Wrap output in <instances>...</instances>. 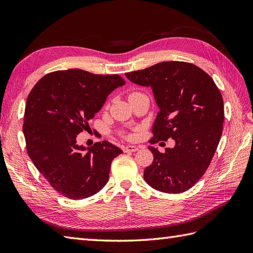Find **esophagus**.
Returning <instances> with one entry per match:
<instances>
[{"label": "esophagus", "instance_id": "esophagus-1", "mask_svg": "<svg viewBox=\"0 0 253 253\" xmlns=\"http://www.w3.org/2000/svg\"><path fill=\"white\" fill-rule=\"evenodd\" d=\"M124 152H135L138 150V147L136 146H126L124 147Z\"/></svg>", "mask_w": 253, "mask_h": 253}]
</instances>
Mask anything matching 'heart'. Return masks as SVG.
Segmentation results:
<instances>
[{"label": "heart", "mask_w": 253, "mask_h": 253, "mask_svg": "<svg viewBox=\"0 0 253 253\" xmlns=\"http://www.w3.org/2000/svg\"><path fill=\"white\" fill-rule=\"evenodd\" d=\"M137 94H142L141 92H132L130 95H129V97H131V96H133V95H137Z\"/></svg>", "instance_id": "1"}]
</instances>
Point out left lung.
<instances>
[{"label": "left lung", "mask_w": 253, "mask_h": 253, "mask_svg": "<svg viewBox=\"0 0 253 253\" xmlns=\"http://www.w3.org/2000/svg\"><path fill=\"white\" fill-rule=\"evenodd\" d=\"M139 85L151 86L160 108L150 143L172 138L173 148L159 152L149 147L153 162L143 172L155 190L185 192L204 175L218 146L224 123V101L214 80L195 64L165 61L126 73Z\"/></svg>", "instance_id": "left-lung-1"}]
</instances>
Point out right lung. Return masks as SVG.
Returning a JSON list of instances; mask_svg holds the SVG:
<instances>
[{
    "label": "right lung",
    "mask_w": 253,
    "mask_h": 253,
    "mask_svg": "<svg viewBox=\"0 0 253 253\" xmlns=\"http://www.w3.org/2000/svg\"><path fill=\"white\" fill-rule=\"evenodd\" d=\"M124 84L118 74L70 69L46 74L32 88L23 124L26 150L59 194L86 199L107 183L111 163L123 151L104 140L85 152V147L77 145V136L88 127L108 94Z\"/></svg>",
    "instance_id": "add662e5"
}]
</instances>
